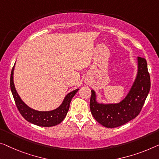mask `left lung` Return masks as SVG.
I'll use <instances>...</instances> for the list:
<instances>
[{
	"label": "left lung",
	"mask_w": 159,
	"mask_h": 159,
	"mask_svg": "<svg viewBox=\"0 0 159 159\" xmlns=\"http://www.w3.org/2000/svg\"><path fill=\"white\" fill-rule=\"evenodd\" d=\"M150 75L146 59L137 58V73L129 93L118 103H100L91 90L90 108L93 118L104 127L116 128L126 124L139 114L150 91Z\"/></svg>",
	"instance_id": "obj_1"
}]
</instances>
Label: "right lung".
Returning a JSON list of instances; mask_svg holds the SVG:
<instances>
[{
  "instance_id": "1",
  "label": "right lung",
  "mask_w": 159,
  "mask_h": 159,
  "mask_svg": "<svg viewBox=\"0 0 159 159\" xmlns=\"http://www.w3.org/2000/svg\"><path fill=\"white\" fill-rule=\"evenodd\" d=\"M16 65V64H15ZM14 65L11 74V90L13 94V98L15 100L16 105L17 106L19 112L22 115L27 121L31 123L39 126L51 127L60 124L66 118L68 110H69L70 103L73 97L77 93L79 89H77L65 96L63 102L58 108L51 111H38L30 108L23 102L20 98L17 91H16L15 84L13 81L14 74Z\"/></svg>"
}]
</instances>
